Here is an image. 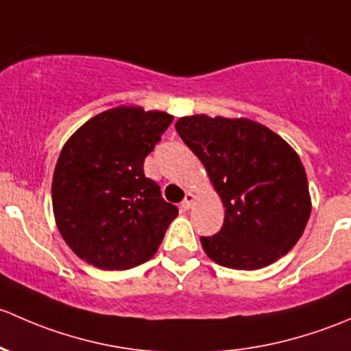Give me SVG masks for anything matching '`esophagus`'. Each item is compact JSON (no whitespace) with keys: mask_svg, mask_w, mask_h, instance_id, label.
<instances>
[{"mask_svg":"<svg viewBox=\"0 0 351 351\" xmlns=\"http://www.w3.org/2000/svg\"><path fill=\"white\" fill-rule=\"evenodd\" d=\"M194 199H196V196H194L193 193H187V194H186V197H184V201L180 202V208H182V209H186V211H187V209H191V208H193V204H194Z\"/></svg>","mask_w":351,"mask_h":351,"instance_id":"esophagus-1","label":"esophagus"}]
</instances>
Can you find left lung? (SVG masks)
<instances>
[{
  "instance_id": "obj_1",
  "label": "left lung",
  "mask_w": 351,
  "mask_h": 351,
  "mask_svg": "<svg viewBox=\"0 0 351 351\" xmlns=\"http://www.w3.org/2000/svg\"><path fill=\"white\" fill-rule=\"evenodd\" d=\"M176 130L208 171L225 206V223L201 237L218 265L255 270L287 254L311 215L308 177L285 140L247 118H179Z\"/></svg>"
}]
</instances>
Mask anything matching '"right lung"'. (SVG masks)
<instances>
[{"label":"right lung","mask_w":351,"mask_h":351,"mask_svg":"<svg viewBox=\"0 0 351 351\" xmlns=\"http://www.w3.org/2000/svg\"><path fill=\"white\" fill-rule=\"evenodd\" d=\"M174 117L118 106L86 121L67 140L52 180L57 228L79 258L103 270L147 262L177 208L145 177V157Z\"/></svg>","instance_id":"obj_1"}]
</instances>
